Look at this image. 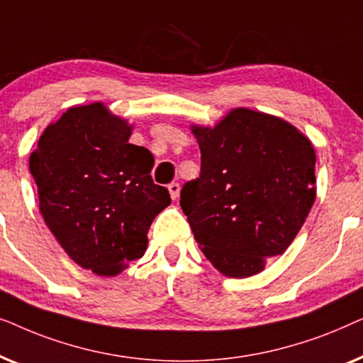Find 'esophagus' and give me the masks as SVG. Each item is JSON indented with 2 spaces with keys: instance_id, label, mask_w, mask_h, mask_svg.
Instances as JSON below:
<instances>
[{
  "instance_id": "1",
  "label": "esophagus",
  "mask_w": 363,
  "mask_h": 363,
  "mask_svg": "<svg viewBox=\"0 0 363 363\" xmlns=\"http://www.w3.org/2000/svg\"><path fill=\"white\" fill-rule=\"evenodd\" d=\"M168 191H170L172 200H177L178 195H180V183H170L168 185Z\"/></svg>"
}]
</instances>
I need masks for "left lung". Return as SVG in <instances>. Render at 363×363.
Instances as JSON below:
<instances>
[{"label":"left lung","mask_w":363,"mask_h":363,"mask_svg":"<svg viewBox=\"0 0 363 363\" xmlns=\"http://www.w3.org/2000/svg\"><path fill=\"white\" fill-rule=\"evenodd\" d=\"M191 132L201 170L183 185L180 206L195 240L221 274H257L289 247L314 205V147L289 122L242 107Z\"/></svg>","instance_id":"left-lung-1"}]
</instances>
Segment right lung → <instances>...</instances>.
<instances>
[{
	"instance_id": "obj_1",
	"label": "right lung",
	"mask_w": 363,
	"mask_h": 363,
	"mask_svg": "<svg viewBox=\"0 0 363 363\" xmlns=\"http://www.w3.org/2000/svg\"><path fill=\"white\" fill-rule=\"evenodd\" d=\"M130 133L102 102L71 107L29 157L48 228L74 262L99 276L143 256L153 218L172 201L152 180L153 155L128 143Z\"/></svg>"
}]
</instances>
